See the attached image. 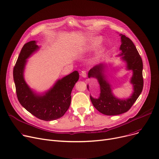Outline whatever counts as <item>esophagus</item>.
<instances>
[{"instance_id":"esophagus-1","label":"esophagus","mask_w":159,"mask_h":159,"mask_svg":"<svg viewBox=\"0 0 159 159\" xmlns=\"http://www.w3.org/2000/svg\"><path fill=\"white\" fill-rule=\"evenodd\" d=\"M82 77H86V76H87V73H86V71H82L81 73H80V74Z\"/></svg>"}]
</instances>
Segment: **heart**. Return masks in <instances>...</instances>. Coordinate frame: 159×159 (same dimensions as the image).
I'll list each match as a JSON object with an SVG mask.
<instances>
[{
    "instance_id": "b5f03b06",
    "label": "heart",
    "mask_w": 159,
    "mask_h": 159,
    "mask_svg": "<svg viewBox=\"0 0 159 159\" xmlns=\"http://www.w3.org/2000/svg\"><path fill=\"white\" fill-rule=\"evenodd\" d=\"M102 43V39L101 37H95L93 39H91L88 44L85 47V50L86 51H91L95 49L97 47H98L100 44Z\"/></svg>"
}]
</instances>
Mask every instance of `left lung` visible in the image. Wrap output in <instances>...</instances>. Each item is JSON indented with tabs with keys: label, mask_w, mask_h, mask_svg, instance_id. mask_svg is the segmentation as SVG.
Segmentation results:
<instances>
[{
	"label": "left lung",
	"mask_w": 159,
	"mask_h": 159,
	"mask_svg": "<svg viewBox=\"0 0 159 159\" xmlns=\"http://www.w3.org/2000/svg\"><path fill=\"white\" fill-rule=\"evenodd\" d=\"M120 35L122 43L120 47L122 53L120 55L122 56V60L126 62L127 69L133 71V76L130 80L133 87L131 96L127 99L120 100L113 95L111 86L103 73V64L94 66L88 72V77L96 78L101 89L100 97L94 98L90 96L91 101L99 112L106 115H116L127 112L137 101L143 89V63L141 57L132 40L124 35Z\"/></svg>",
	"instance_id": "1"
}]
</instances>
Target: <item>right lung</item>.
Masks as SVG:
<instances>
[{
	"instance_id": "add662e5",
	"label": "right lung",
	"mask_w": 159,
	"mask_h": 159,
	"mask_svg": "<svg viewBox=\"0 0 159 159\" xmlns=\"http://www.w3.org/2000/svg\"><path fill=\"white\" fill-rule=\"evenodd\" d=\"M39 48L35 40L28 42L22 47L13 68V79L16 93L20 104L39 119L49 121L59 119L68 110L71 91L79 79L75 71L61 80L43 95H39L29 88L24 79V70L27 58Z\"/></svg>"
}]
</instances>
